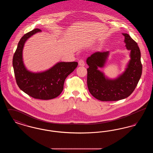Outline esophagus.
Masks as SVG:
<instances>
[{"instance_id":"34e87169","label":"esophagus","mask_w":153,"mask_h":153,"mask_svg":"<svg viewBox=\"0 0 153 153\" xmlns=\"http://www.w3.org/2000/svg\"><path fill=\"white\" fill-rule=\"evenodd\" d=\"M79 65L80 66H84L85 62L82 59H80L79 60Z\"/></svg>"}]
</instances>
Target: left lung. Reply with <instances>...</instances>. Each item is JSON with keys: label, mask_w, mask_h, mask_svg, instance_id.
<instances>
[{"label": "left lung", "mask_w": 153, "mask_h": 153, "mask_svg": "<svg viewBox=\"0 0 153 153\" xmlns=\"http://www.w3.org/2000/svg\"><path fill=\"white\" fill-rule=\"evenodd\" d=\"M128 50L131 51V60L123 74L115 80L106 79L98 70L104 65L109 51H97L87 59V85L91 94L105 102L117 101L128 97L137 86L142 72L140 51L138 44L127 34H123Z\"/></svg>", "instance_id": "8db88e82"}]
</instances>
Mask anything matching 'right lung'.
<instances>
[{
	"label": "right lung",
	"mask_w": 153,
	"mask_h": 153,
	"mask_svg": "<svg viewBox=\"0 0 153 153\" xmlns=\"http://www.w3.org/2000/svg\"><path fill=\"white\" fill-rule=\"evenodd\" d=\"M41 31L35 29L22 36L15 51L13 65L16 84L22 91L34 99L49 100L61 94L66 78L77 68L78 63L59 62L42 73H31L27 71L22 61L24 44L29 37Z\"/></svg>",
	"instance_id": "1"
}]
</instances>
